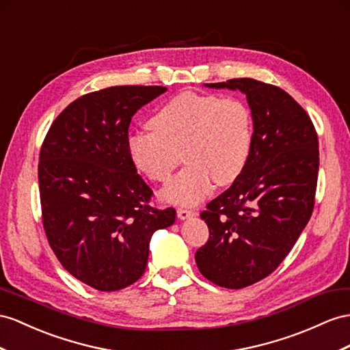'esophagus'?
<instances>
[{
    "mask_svg": "<svg viewBox=\"0 0 350 350\" xmlns=\"http://www.w3.org/2000/svg\"><path fill=\"white\" fill-rule=\"evenodd\" d=\"M195 216V211L192 210H186V208H178L177 210V217L180 220H186V219H191Z\"/></svg>",
    "mask_w": 350,
    "mask_h": 350,
    "instance_id": "34e87169",
    "label": "esophagus"
}]
</instances>
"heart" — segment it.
<instances>
[{"label": "heart", "instance_id": "heart-1", "mask_svg": "<svg viewBox=\"0 0 350 350\" xmlns=\"http://www.w3.org/2000/svg\"><path fill=\"white\" fill-rule=\"evenodd\" d=\"M152 133L127 140L133 164L150 180L165 183L182 152L187 164L161 192L176 205H195L213 180L232 183L243 172L252 148V113L239 98L183 92L170 98L149 120Z\"/></svg>", "mask_w": 350, "mask_h": 350}]
</instances>
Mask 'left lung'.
Returning <instances> with one entry per match:
<instances>
[{
	"instance_id": "obj_1",
	"label": "left lung",
	"mask_w": 350,
	"mask_h": 350,
	"mask_svg": "<svg viewBox=\"0 0 350 350\" xmlns=\"http://www.w3.org/2000/svg\"><path fill=\"white\" fill-rule=\"evenodd\" d=\"M204 85L244 93L253 118L245 167L201 213L210 237L195 253L208 281L238 290L271 275L308 225L318 180V136L309 115L280 87L252 78Z\"/></svg>"
}]
</instances>
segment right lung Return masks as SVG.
Here are the masks:
<instances>
[{"label":"right lung","instance_id":"right-lung-1","mask_svg":"<svg viewBox=\"0 0 350 350\" xmlns=\"http://www.w3.org/2000/svg\"><path fill=\"white\" fill-rule=\"evenodd\" d=\"M164 92L116 85L81 96L42 143L38 182L50 247L70 275L98 291L136 282L152 235L176 220L174 208L150 207L152 191L127 149L133 115Z\"/></svg>","mask_w":350,"mask_h":350}]
</instances>
